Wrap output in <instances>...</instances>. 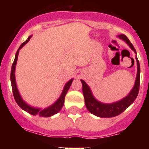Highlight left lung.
I'll return each mask as SVG.
<instances>
[{
    "label": "left lung",
    "instance_id": "1",
    "mask_svg": "<svg viewBox=\"0 0 149 149\" xmlns=\"http://www.w3.org/2000/svg\"><path fill=\"white\" fill-rule=\"evenodd\" d=\"M118 37L122 40L125 41L129 47L136 54V50L125 35L121 34V35L118 36ZM136 64H137V74H136V81H135L134 87L126 97L122 98L120 101H116V102H113L112 104H104L101 103L98 100H96L94 96L93 95V93H92V91H91L89 86L85 81L81 80L85 104H86L87 110L91 113H93L96 116L101 117V118L114 117L122 113V112L125 111L130 105L132 104L133 102L135 101L137 97L139 90V83H140V66H139V60L136 56Z\"/></svg>",
    "mask_w": 149,
    "mask_h": 149
}]
</instances>
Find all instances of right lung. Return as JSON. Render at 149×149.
<instances>
[{
	"mask_svg": "<svg viewBox=\"0 0 149 149\" xmlns=\"http://www.w3.org/2000/svg\"><path fill=\"white\" fill-rule=\"evenodd\" d=\"M32 36H30L28 38H27V40L24 42L22 43L20 45L19 48L17 51L16 54H15V60L13 63V65H12L11 68V74H10V81H11V84H12V89H13V95H14V98H15L16 103L18 104V105L20 107L22 110H24V111L27 112L33 116L39 115L42 117H50L51 116L54 115V114L57 113L58 112L60 111V110L63 107V104H64V100H65V96L66 95L67 92H68V89L70 87L71 84H72V81H73V79H71L70 81H68V82L65 84V86L63 88V93L60 95V98L57 99V101L56 102L53 104L52 105H51L50 107H47V108H45L43 110L39 108H35V107H33L30 106L27 104H26L24 101H23V99L21 97L20 94H19V92L18 90V88H17L16 82H15V65H16L17 60H18V55L19 53V50L23 47L25 44H27L29 42V40L30 39Z\"/></svg>",
	"mask_w": 149,
	"mask_h": 149,
	"instance_id": "1",
	"label": "right lung"
}]
</instances>
